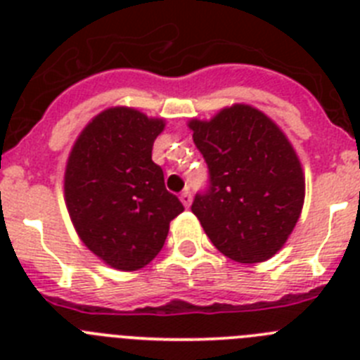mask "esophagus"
<instances>
[{
	"label": "esophagus",
	"mask_w": 360,
	"mask_h": 360,
	"mask_svg": "<svg viewBox=\"0 0 360 360\" xmlns=\"http://www.w3.org/2000/svg\"><path fill=\"white\" fill-rule=\"evenodd\" d=\"M180 200H182L184 207H187V209H189L191 202H193V196H191V191H189V189L182 191V195H180Z\"/></svg>",
	"instance_id": "esophagus-1"
}]
</instances>
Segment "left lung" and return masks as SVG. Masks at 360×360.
Listing matches in <instances>:
<instances>
[{"label":"left lung","mask_w":360,"mask_h":360,"mask_svg":"<svg viewBox=\"0 0 360 360\" xmlns=\"http://www.w3.org/2000/svg\"><path fill=\"white\" fill-rule=\"evenodd\" d=\"M193 141L209 167V189L191 211L216 249L238 263H262L287 243L304 203L297 153L274 120L232 104L193 119Z\"/></svg>","instance_id":"8db88e82"}]
</instances>
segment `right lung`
<instances>
[{
    "label": "right lung",
    "instance_id": "1",
    "mask_svg": "<svg viewBox=\"0 0 360 360\" xmlns=\"http://www.w3.org/2000/svg\"><path fill=\"white\" fill-rule=\"evenodd\" d=\"M165 120L126 106L108 108L86 124L70 151L65 202L82 243L106 265L144 269L164 247L184 205L151 160Z\"/></svg>",
    "mask_w": 360,
    "mask_h": 360
}]
</instances>
